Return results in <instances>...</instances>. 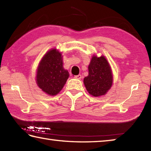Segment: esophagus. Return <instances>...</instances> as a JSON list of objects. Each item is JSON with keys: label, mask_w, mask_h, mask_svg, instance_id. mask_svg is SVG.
I'll use <instances>...</instances> for the list:
<instances>
[{"label": "esophagus", "mask_w": 151, "mask_h": 151, "mask_svg": "<svg viewBox=\"0 0 151 151\" xmlns=\"http://www.w3.org/2000/svg\"><path fill=\"white\" fill-rule=\"evenodd\" d=\"M74 78H76V79H81L82 78V76L81 75H76L74 76Z\"/></svg>", "instance_id": "obj_1"}]
</instances>
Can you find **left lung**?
<instances>
[{
  "mask_svg": "<svg viewBox=\"0 0 151 151\" xmlns=\"http://www.w3.org/2000/svg\"><path fill=\"white\" fill-rule=\"evenodd\" d=\"M88 68V75L83 81L88 93L95 97L106 94L112 85L113 76L105 57L93 55Z\"/></svg>",
  "mask_w": 151,
  "mask_h": 151,
  "instance_id": "8db88e82",
  "label": "left lung"
}]
</instances>
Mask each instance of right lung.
<instances>
[{
    "label": "right lung",
    "instance_id": "1",
    "mask_svg": "<svg viewBox=\"0 0 151 151\" xmlns=\"http://www.w3.org/2000/svg\"><path fill=\"white\" fill-rule=\"evenodd\" d=\"M69 76L67 70L63 68L61 52L52 48L43 56L37 70L36 82L46 94L55 96L62 90Z\"/></svg>",
    "mask_w": 151,
    "mask_h": 151
}]
</instances>
